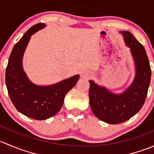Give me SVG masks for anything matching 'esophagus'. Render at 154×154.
I'll list each match as a JSON object with an SVG mask.
<instances>
[{
  "mask_svg": "<svg viewBox=\"0 0 154 154\" xmlns=\"http://www.w3.org/2000/svg\"><path fill=\"white\" fill-rule=\"evenodd\" d=\"M91 76V74H90V73H87V72H86V73H83V77H90Z\"/></svg>",
  "mask_w": 154,
  "mask_h": 154,
  "instance_id": "34e87169",
  "label": "esophagus"
}]
</instances>
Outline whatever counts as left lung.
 <instances>
[{"label":"left lung","mask_w":154,"mask_h":154,"mask_svg":"<svg viewBox=\"0 0 154 154\" xmlns=\"http://www.w3.org/2000/svg\"><path fill=\"white\" fill-rule=\"evenodd\" d=\"M130 48L136 63V74L132 85L122 94H115L89 80V102L94 116L106 123L126 122L143 106L150 82L151 69L144 48L128 31L122 32Z\"/></svg>","instance_id":"1"}]
</instances>
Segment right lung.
<instances>
[{
	"label": "right lung",
	"mask_w": 154,
	"mask_h": 154,
	"mask_svg": "<svg viewBox=\"0 0 154 154\" xmlns=\"http://www.w3.org/2000/svg\"><path fill=\"white\" fill-rule=\"evenodd\" d=\"M45 24L38 23L30 27L15 45L6 69V85L12 103L24 116L35 120H45L61 109L68 91L76 85L79 75L49 86L34 85L22 68V57L30 36Z\"/></svg>",
	"instance_id": "add662e5"
}]
</instances>
